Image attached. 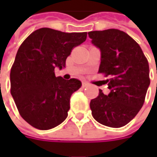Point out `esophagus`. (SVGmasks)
<instances>
[{
  "label": "esophagus",
  "mask_w": 157,
  "mask_h": 157,
  "mask_svg": "<svg viewBox=\"0 0 157 157\" xmlns=\"http://www.w3.org/2000/svg\"><path fill=\"white\" fill-rule=\"evenodd\" d=\"M88 86V83L86 81L82 82V87H86Z\"/></svg>",
  "instance_id": "34e87169"
}]
</instances>
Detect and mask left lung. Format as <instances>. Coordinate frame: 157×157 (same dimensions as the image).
Wrapping results in <instances>:
<instances>
[{"instance_id":"1","label":"left lung","mask_w":157,"mask_h":157,"mask_svg":"<svg viewBox=\"0 0 157 157\" xmlns=\"http://www.w3.org/2000/svg\"><path fill=\"white\" fill-rule=\"evenodd\" d=\"M94 45L101 52L99 73L105 80L110 93L99 91L91 100L93 117L100 124L121 128L132 121L145 101L150 84L148 59L140 45L124 31L109 29L88 32Z\"/></svg>"}]
</instances>
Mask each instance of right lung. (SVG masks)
<instances>
[{"mask_svg":"<svg viewBox=\"0 0 157 157\" xmlns=\"http://www.w3.org/2000/svg\"><path fill=\"white\" fill-rule=\"evenodd\" d=\"M86 35L41 28L19 47L10 71V93L20 115L34 128L51 129L67 117L70 98L81 82L56 77L55 68L65 66L72 49L84 43Z\"/></svg>","mask_w":157,"mask_h":157,"instance_id":"right-lung-1","label":"right lung"}]
</instances>
